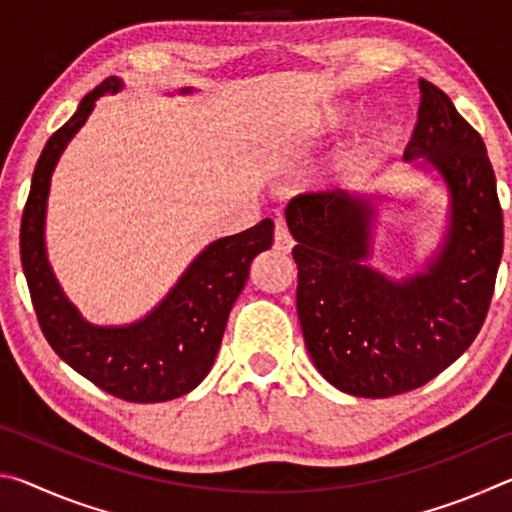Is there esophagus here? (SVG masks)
I'll return each mask as SVG.
<instances>
[{
	"instance_id": "1",
	"label": "esophagus",
	"mask_w": 512,
	"mask_h": 512,
	"mask_svg": "<svg viewBox=\"0 0 512 512\" xmlns=\"http://www.w3.org/2000/svg\"><path fill=\"white\" fill-rule=\"evenodd\" d=\"M293 248V237L289 235L287 223L277 221L275 223V250L277 253H291Z\"/></svg>"
}]
</instances>
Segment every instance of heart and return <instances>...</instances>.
Here are the masks:
<instances>
[{"instance_id":"heart-1","label":"heart","mask_w":512,"mask_h":512,"mask_svg":"<svg viewBox=\"0 0 512 512\" xmlns=\"http://www.w3.org/2000/svg\"><path fill=\"white\" fill-rule=\"evenodd\" d=\"M348 119L345 117V112L339 110L334 112L332 117H329V128H339L343 121ZM393 144V128L386 124V121H375V124H370L366 128V133L359 140L357 146V153L352 155V160L348 162V167L343 171V178L345 183H359V180L366 176V173L375 167V164L384 158V153L391 149Z\"/></svg>"}]
</instances>
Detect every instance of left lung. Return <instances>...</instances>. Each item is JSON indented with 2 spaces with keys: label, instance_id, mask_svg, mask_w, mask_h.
I'll return each mask as SVG.
<instances>
[{
  "label": "left lung",
  "instance_id": "8db88e82",
  "mask_svg": "<svg viewBox=\"0 0 512 512\" xmlns=\"http://www.w3.org/2000/svg\"><path fill=\"white\" fill-rule=\"evenodd\" d=\"M420 94L404 160L436 171L449 201L443 241L424 271L393 280L368 264L384 196L336 189L287 205L309 357L329 384L370 400L424 386L470 348L504 253L497 180L481 135L436 85L420 79Z\"/></svg>",
  "mask_w": 512,
  "mask_h": 512
}]
</instances>
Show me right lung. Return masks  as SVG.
Masks as SVG:
<instances>
[{
  "label": "right lung",
  "mask_w": 512,
  "mask_h": 512,
  "mask_svg": "<svg viewBox=\"0 0 512 512\" xmlns=\"http://www.w3.org/2000/svg\"><path fill=\"white\" fill-rule=\"evenodd\" d=\"M124 88L117 76L85 94L63 128L49 137L31 178L20 228V257L33 309L51 348L101 391L126 402H167L207 377L228 323L246 287L253 259L273 246V221L212 241L185 268L158 307L128 325H94L81 316L56 280L47 259L45 221L51 173L65 146L88 121L103 94ZM183 88L180 94H192Z\"/></svg>",
  "instance_id": "obj_1"
}]
</instances>
